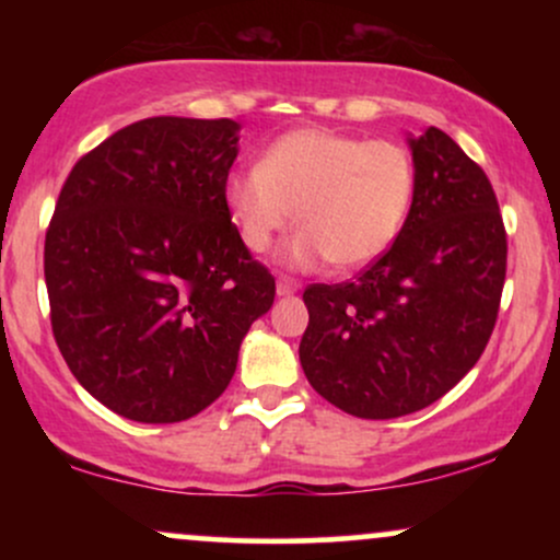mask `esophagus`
<instances>
[{
	"mask_svg": "<svg viewBox=\"0 0 560 560\" xmlns=\"http://www.w3.org/2000/svg\"><path fill=\"white\" fill-rule=\"evenodd\" d=\"M300 289V284L294 279H289V276H281L279 281H276V294L279 298H289V294H294Z\"/></svg>",
	"mask_w": 560,
	"mask_h": 560,
	"instance_id": "34e87169",
	"label": "esophagus"
}]
</instances>
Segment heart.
Wrapping results in <instances>:
<instances>
[{"mask_svg":"<svg viewBox=\"0 0 560 560\" xmlns=\"http://www.w3.org/2000/svg\"><path fill=\"white\" fill-rule=\"evenodd\" d=\"M416 195L413 160L395 141H363L329 128H298L262 152L260 165L236 168L223 202L244 247H271L298 213L300 231L281 262L342 271L382 258L405 226Z\"/></svg>","mask_w":560,"mask_h":560,"instance_id":"1","label":"heart"}]
</instances>
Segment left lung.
I'll list each match as a JSON object with an SVG mask.
<instances>
[{
	"mask_svg": "<svg viewBox=\"0 0 560 560\" xmlns=\"http://www.w3.org/2000/svg\"><path fill=\"white\" fill-rule=\"evenodd\" d=\"M416 195L392 247L355 281L313 284L300 363L324 400L397 419L440 400L485 352L505 281L490 178L440 128L408 133Z\"/></svg>",
	"mask_w": 560,
	"mask_h": 560,
	"instance_id": "obj_1",
	"label": "left lung"
}]
</instances>
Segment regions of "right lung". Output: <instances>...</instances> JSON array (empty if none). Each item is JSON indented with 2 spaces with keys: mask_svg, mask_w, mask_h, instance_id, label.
Segmentation results:
<instances>
[{
  "mask_svg": "<svg viewBox=\"0 0 560 560\" xmlns=\"http://www.w3.org/2000/svg\"><path fill=\"white\" fill-rule=\"evenodd\" d=\"M231 118H144L70 171L44 242L52 331L102 405L176 423L223 395L273 276L223 202L240 155Z\"/></svg>",
  "mask_w": 560,
  "mask_h": 560,
  "instance_id": "right-lung-1",
  "label": "right lung"
}]
</instances>
